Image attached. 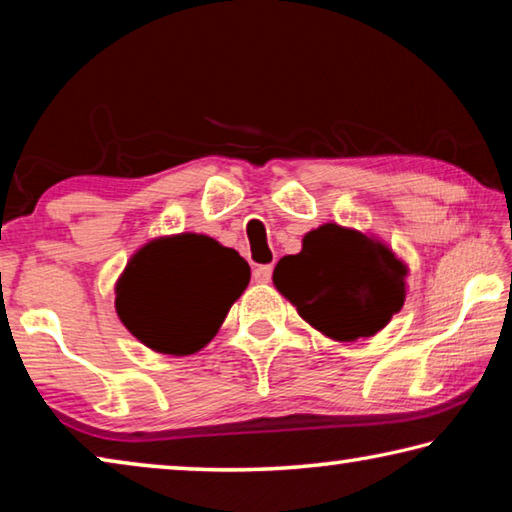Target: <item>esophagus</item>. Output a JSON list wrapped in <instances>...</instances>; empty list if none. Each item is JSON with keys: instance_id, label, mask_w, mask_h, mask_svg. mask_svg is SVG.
Listing matches in <instances>:
<instances>
[{"instance_id": "esophagus-1", "label": "esophagus", "mask_w": 512, "mask_h": 512, "mask_svg": "<svg viewBox=\"0 0 512 512\" xmlns=\"http://www.w3.org/2000/svg\"><path fill=\"white\" fill-rule=\"evenodd\" d=\"M271 275H273L271 266H257L253 271V280L257 284H268V282H271Z\"/></svg>"}]
</instances>
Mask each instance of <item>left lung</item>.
Returning <instances> with one entry per match:
<instances>
[{"mask_svg":"<svg viewBox=\"0 0 512 512\" xmlns=\"http://www.w3.org/2000/svg\"><path fill=\"white\" fill-rule=\"evenodd\" d=\"M409 266L370 232L323 223L302 237L298 255L273 271L275 289L302 320L334 341L368 339L404 307Z\"/></svg>","mask_w":512,"mask_h":512,"instance_id":"left-lung-1","label":"left lung"}]
</instances>
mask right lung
<instances>
[{
	"mask_svg": "<svg viewBox=\"0 0 512 512\" xmlns=\"http://www.w3.org/2000/svg\"><path fill=\"white\" fill-rule=\"evenodd\" d=\"M248 282L246 259L212 237H155L135 250L117 277L115 309L146 348L187 357L214 339Z\"/></svg>",
	"mask_w": 512,
	"mask_h": 512,
	"instance_id": "right-lung-1",
	"label": "right lung"
}]
</instances>
